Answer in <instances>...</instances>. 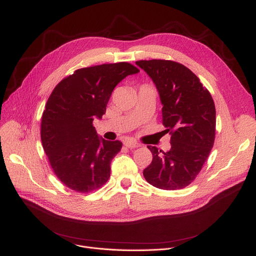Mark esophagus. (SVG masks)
Instances as JSON below:
<instances>
[{
	"label": "esophagus",
	"instance_id": "1",
	"mask_svg": "<svg viewBox=\"0 0 256 256\" xmlns=\"http://www.w3.org/2000/svg\"><path fill=\"white\" fill-rule=\"evenodd\" d=\"M124 145H126V147H128V148H136V147H139V146H140L139 143H137V142H135V141H132V140H126V141H124Z\"/></svg>",
	"mask_w": 256,
	"mask_h": 256
}]
</instances>
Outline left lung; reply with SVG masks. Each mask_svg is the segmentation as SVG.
Segmentation results:
<instances>
[{
    "mask_svg": "<svg viewBox=\"0 0 256 256\" xmlns=\"http://www.w3.org/2000/svg\"><path fill=\"white\" fill-rule=\"evenodd\" d=\"M136 64L156 85L163 106L165 132L171 135V148L166 152L147 146L152 162L143 176L158 189H182L197 176L214 145V100L199 78L182 64L169 60H141Z\"/></svg>",
    "mask_w": 256,
    "mask_h": 256,
    "instance_id": "1",
    "label": "left lung"
}]
</instances>
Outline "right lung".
<instances>
[{"label": "right lung", "instance_id": "obj_1", "mask_svg": "<svg viewBox=\"0 0 256 256\" xmlns=\"http://www.w3.org/2000/svg\"><path fill=\"white\" fill-rule=\"evenodd\" d=\"M139 72L126 62L86 67L52 90L42 118V142L54 172L70 189L86 193L109 180L122 143L100 137L92 124L106 113L114 88Z\"/></svg>", "mask_w": 256, "mask_h": 256}]
</instances>
